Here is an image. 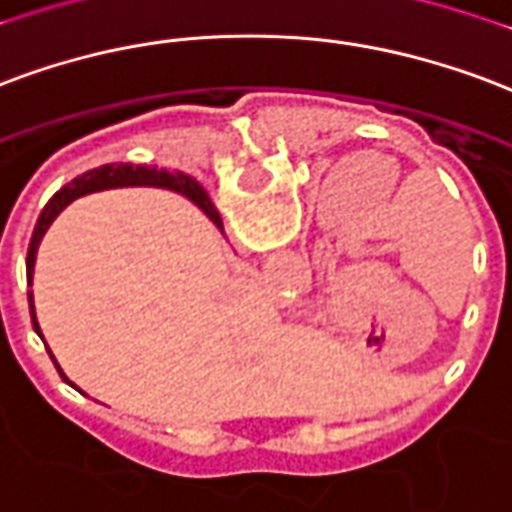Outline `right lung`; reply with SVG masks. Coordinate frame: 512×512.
<instances>
[{
	"label": "right lung",
	"mask_w": 512,
	"mask_h": 512,
	"mask_svg": "<svg viewBox=\"0 0 512 512\" xmlns=\"http://www.w3.org/2000/svg\"><path fill=\"white\" fill-rule=\"evenodd\" d=\"M135 184H149V187H168L176 189L181 195H187L192 203H198L208 217L214 219V225H222L219 219V211L214 208V203L208 200L206 189L200 187L198 181L189 179L184 173H168V170H157V168H146V165H102V168H94L89 173H83L78 179H73L67 187H62L56 192L54 198L48 200V206L43 208V214L37 219L34 225L32 241H29V252H26V282L32 285V271H34V255H37V246L43 241V233L48 230V225L54 222L56 214L62 211L67 203H73L75 198L81 195H89V192H100V189H111V187H135ZM29 309H32V323L34 331L40 333L37 328V320H34V306H32V293H29ZM56 363V361H54ZM59 369V366H56ZM62 374V369H59ZM64 377V374H62Z\"/></svg>",
	"instance_id": "right-lung-1"
}]
</instances>
